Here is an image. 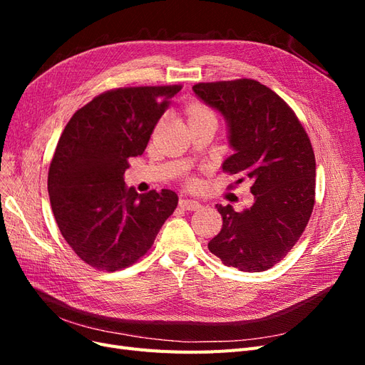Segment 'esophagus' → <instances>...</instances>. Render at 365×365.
<instances>
[{
  "instance_id": "esophagus-1",
  "label": "esophagus",
  "mask_w": 365,
  "mask_h": 365,
  "mask_svg": "<svg viewBox=\"0 0 365 365\" xmlns=\"http://www.w3.org/2000/svg\"><path fill=\"white\" fill-rule=\"evenodd\" d=\"M180 207L187 212H196L201 208V204L195 200H180Z\"/></svg>"
}]
</instances>
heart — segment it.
<instances>
[{"label": "heart", "instance_id": "1", "mask_svg": "<svg viewBox=\"0 0 365 365\" xmlns=\"http://www.w3.org/2000/svg\"><path fill=\"white\" fill-rule=\"evenodd\" d=\"M189 117H190V120L192 118H213V120H216V115L212 109L207 108L205 105H201V103H195L189 108Z\"/></svg>", "mask_w": 365, "mask_h": 365}]
</instances>
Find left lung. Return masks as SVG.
<instances>
[{
	"label": "left lung",
	"mask_w": 365,
	"mask_h": 365,
	"mask_svg": "<svg viewBox=\"0 0 365 365\" xmlns=\"http://www.w3.org/2000/svg\"><path fill=\"white\" fill-rule=\"evenodd\" d=\"M193 93L224 115L235 153L222 169L250 178L254 195V204L242 212L216 205L222 230L208 250L227 267L267 271L292 250L312 215L311 140L288 103L257 81L196 83Z\"/></svg>",
	"instance_id": "8db88e82"
}]
</instances>
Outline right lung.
Instances as JSON below:
<instances>
[{
  "label": "right lung",
  "instance_id": "right-lung-1",
  "mask_svg": "<svg viewBox=\"0 0 365 365\" xmlns=\"http://www.w3.org/2000/svg\"><path fill=\"white\" fill-rule=\"evenodd\" d=\"M180 90L106 91L76 111L62 132L48 170L50 204L63 239L96 269H123L145 256L178 205V195L168 189H128L123 175Z\"/></svg>",
  "mask_w": 365,
  "mask_h": 365
}]
</instances>
